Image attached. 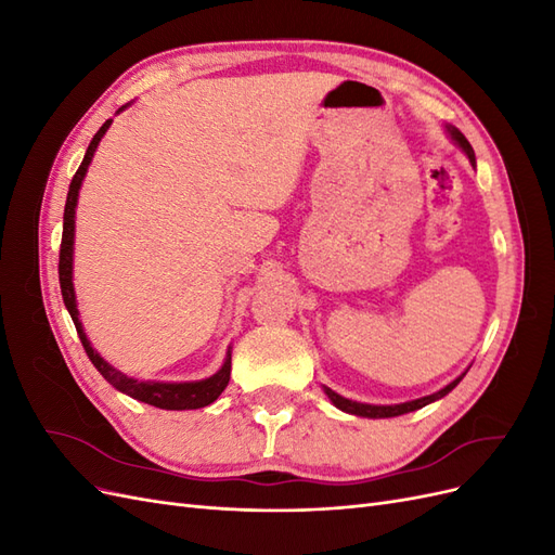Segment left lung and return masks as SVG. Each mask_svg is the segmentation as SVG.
Wrapping results in <instances>:
<instances>
[{"instance_id":"left-lung-1","label":"left lung","mask_w":555,"mask_h":555,"mask_svg":"<svg viewBox=\"0 0 555 555\" xmlns=\"http://www.w3.org/2000/svg\"><path fill=\"white\" fill-rule=\"evenodd\" d=\"M447 129H449V133H451V139L456 141V143L465 150V155L469 157V162H473V166H475V150H473V145H469V141L463 137V133H461L456 127H447ZM461 379H463V375H461L459 379H453L451 384H447L444 389H442V391H438V393L426 396V398H418V400H412V402H400V405H365V402L347 400V398L338 396V393L331 391V389H324V391H326V396L331 398L333 405L338 408V410H343V412L357 414V416H367V418H384V416H400V414H408V412H414V410H418V408L428 405V402H433V400H438V398L447 396V393L453 389V386H456Z\"/></svg>"}]
</instances>
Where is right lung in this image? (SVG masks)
Segmentation results:
<instances>
[{
    "label": "right lung",
    "instance_id": "add662e5",
    "mask_svg": "<svg viewBox=\"0 0 555 555\" xmlns=\"http://www.w3.org/2000/svg\"><path fill=\"white\" fill-rule=\"evenodd\" d=\"M125 108V106H122ZM111 127V120H106L94 133V139L88 145V153L82 157L78 171L69 184V194H66V206H64V227H62V245H60V266H57V273H60V289H62V298H64V306L69 310L76 331H78V338L82 343V349H86V354L90 357L92 365L96 367L102 377L113 384L117 391H122L127 396H131L133 400H141L147 402V405H155L159 410H198V408H206L210 402L217 400L227 384H229V375H231V354H227L224 365L220 367V373H215L208 379H201V382H184V384H166V382H139V379H131L127 375H122L120 371H115L113 365H108L102 357L96 354V351L90 347L86 333H82V326L78 322V310H76V296H74V284H72V261H74V215H76V201H78V190H80V182L88 173V166L94 157V150L102 141V137L106 133V129Z\"/></svg>",
    "mask_w": 555,
    "mask_h": 555
}]
</instances>
